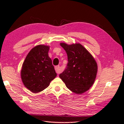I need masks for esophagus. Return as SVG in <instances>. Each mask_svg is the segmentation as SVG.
I'll return each instance as SVG.
<instances>
[{
  "label": "esophagus",
  "instance_id": "esophagus-1",
  "mask_svg": "<svg viewBox=\"0 0 124 124\" xmlns=\"http://www.w3.org/2000/svg\"><path fill=\"white\" fill-rule=\"evenodd\" d=\"M55 70L56 71L57 73H60V67L59 65H56V66L55 67Z\"/></svg>",
  "mask_w": 124,
  "mask_h": 124
}]
</instances>
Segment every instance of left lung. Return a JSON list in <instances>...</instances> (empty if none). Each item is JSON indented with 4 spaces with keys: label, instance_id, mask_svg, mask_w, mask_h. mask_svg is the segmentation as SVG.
I'll return each mask as SVG.
<instances>
[{
    "label": "left lung",
    "instance_id": "8db88e82",
    "mask_svg": "<svg viewBox=\"0 0 124 124\" xmlns=\"http://www.w3.org/2000/svg\"><path fill=\"white\" fill-rule=\"evenodd\" d=\"M66 52L67 69L59 76L67 87L73 93L83 94L91 87L95 80L97 64L94 58L79 43H60Z\"/></svg>",
    "mask_w": 124,
    "mask_h": 124
}]
</instances>
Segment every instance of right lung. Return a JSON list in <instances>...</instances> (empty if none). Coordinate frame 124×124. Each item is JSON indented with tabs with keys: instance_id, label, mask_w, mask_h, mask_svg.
<instances>
[{
	"instance_id": "add662e5",
	"label": "right lung",
	"mask_w": 124,
	"mask_h": 124,
	"mask_svg": "<svg viewBox=\"0 0 124 124\" xmlns=\"http://www.w3.org/2000/svg\"><path fill=\"white\" fill-rule=\"evenodd\" d=\"M49 46L39 45L29 52L23 62L21 77L26 88L34 93L43 91L56 77L48 56Z\"/></svg>"
}]
</instances>
